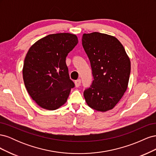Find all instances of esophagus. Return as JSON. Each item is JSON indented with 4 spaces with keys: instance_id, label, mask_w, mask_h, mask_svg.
<instances>
[{
    "instance_id": "34e87169",
    "label": "esophagus",
    "mask_w": 156,
    "mask_h": 156,
    "mask_svg": "<svg viewBox=\"0 0 156 156\" xmlns=\"http://www.w3.org/2000/svg\"><path fill=\"white\" fill-rule=\"evenodd\" d=\"M81 80L79 79L77 80H76V81H75V87H79L80 86V84H81Z\"/></svg>"
}]
</instances>
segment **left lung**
I'll use <instances>...</instances> for the list:
<instances>
[{"mask_svg":"<svg viewBox=\"0 0 156 156\" xmlns=\"http://www.w3.org/2000/svg\"><path fill=\"white\" fill-rule=\"evenodd\" d=\"M83 47L90 62L94 80L84 92L87 105L98 111L112 109L128 85L131 62L115 36L94 32L83 34Z\"/></svg>","mask_w":156,"mask_h":156,"instance_id":"8db88e82","label":"left lung"}]
</instances>
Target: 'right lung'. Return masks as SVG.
<instances>
[{
	"label": "right lung",
	"mask_w": 156,
	"mask_h": 156,
	"mask_svg": "<svg viewBox=\"0 0 156 156\" xmlns=\"http://www.w3.org/2000/svg\"><path fill=\"white\" fill-rule=\"evenodd\" d=\"M78 43L76 35L58 33L37 41L28 51L23 68L28 93L41 108L53 111L66 102L71 89L66 58Z\"/></svg>",
	"instance_id": "obj_1"
}]
</instances>
